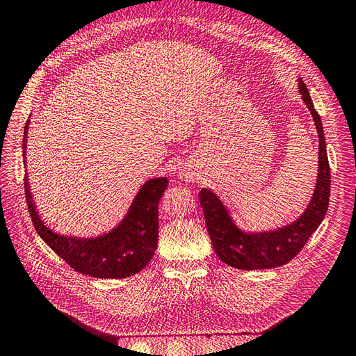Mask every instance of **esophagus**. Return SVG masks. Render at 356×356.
I'll list each match as a JSON object with an SVG mask.
<instances>
[{"mask_svg":"<svg viewBox=\"0 0 356 356\" xmlns=\"http://www.w3.org/2000/svg\"><path fill=\"white\" fill-rule=\"evenodd\" d=\"M182 177H184L186 179H190V178H191V174H190V172H182Z\"/></svg>","mask_w":356,"mask_h":356,"instance_id":"1","label":"esophagus"}]
</instances>
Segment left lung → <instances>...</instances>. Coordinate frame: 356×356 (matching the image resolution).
<instances>
[{"label": "left lung", "mask_w": 356, "mask_h": 356, "mask_svg": "<svg viewBox=\"0 0 356 356\" xmlns=\"http://www.w3.org/2000/svg\"><path fill=\"white\" fill-rule=\"evenodd\" d=\"M298 89L303 101L314 115L319 135V172L314 197L306 212L291 225L268 233L248 234L241 232L229 217L220 199L212 191L202 188L199 200L207 220L208 233L213 251L220 260L241 270H257V268H273L284 266L301 251L309 238L324 220L330 202V163L325 147L324 127L310 99L306 84L300 80Z\"/></svg>", "instance_id": "8db88e82"}]
</instances>
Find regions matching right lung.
<instances>
[{
  "instance_id": "1",
  "label": "right lung",
  "mask_w": 356,
  "mask_h": 356,
  "mask_svg": "<svg viewBox=\"0 0 356 356\" xmlns=\"http://www.w3.org/2000/svg\"><path fill=\"white\" fill-rule=\"evenodd\" d=\"M26 127L28 124L24 132V159ZM24 181L28 211L37 233L74 270L93 277H127L141 272L153 258L159 238V200L168 188L166 178L145 182L117 229L101 238L86 241L63 238L50 232L37 215L26 175Z\"/></svg>"
}]
</instances>
